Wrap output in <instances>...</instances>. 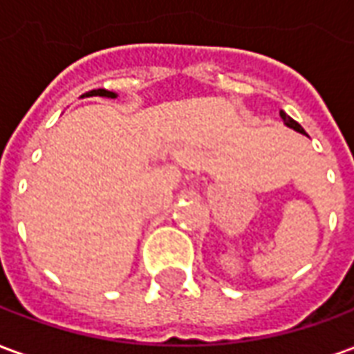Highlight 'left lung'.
I'll list each match as a JSON object with an SVG mask.
<instances>
[{"label": "left lung", "instance_id": "left-lung-1", "mask_svg": "<svg viewBox=\"0 0 354 354\" xmlns=\"http://www.w3.org/2000/svg\"><path fill=\"white\" fill-rule=\"evenodd\" d=\"M281 117H282V121H284V124H288L290 129H294V131H297V132H301V134H305L304 127H301V124H299V123H296V121H294L292 117L286 115L284 111H281Z\"/></svg>", "mask_w": 354, "mask_h": 354}]
</instances>
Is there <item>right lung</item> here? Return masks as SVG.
<instances>
[{"mask_svg":"<svg viewBox=\"0 0 354 354\" xmlns=\"http://www.w3.org/2000/svg\"><path fill=\"white\" fill-rule=\"evenodd\" d=\"M85 96H108V98H115L117 94L111 93V91H106V88H96V91H91Z\"/></svg>","mask_w":354,"mask_h":354,"instance_id":"1","label":"right lung"}]
</instances>
